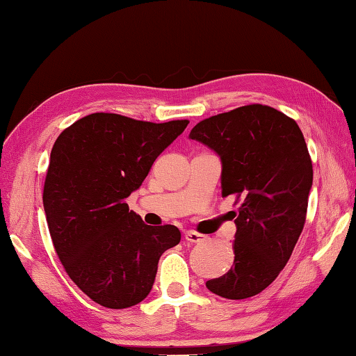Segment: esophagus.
Listing matches in <instances>:
<instances>
[{"mask_svg":"<svg viewBox=\"0 0 356 356\" xmlns=\"http://www.w3.org/2000/svg\"><path fill=\"white\" fill-rule=\"evenodd\" d=\"M184 238L187 243H203V241L207 238L203 234H198V232H193V231H187L184 234Z\"/></svg>","mask_w":356,"mask_h":356,"instance_id":"34e87169","label":"esophagus"}]
</instances>
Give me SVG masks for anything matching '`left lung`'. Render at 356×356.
Masks as SVG:
<instances>
[{
    "label": "left lung",
    "mask_w": 356,
    "mask_h": 356,
    "mask_svg": "<svg viewBox=\"0 0 356 356\" xmlns=\"http://www.w3.org/2000/svg\"><path fill=\"white\" fill-rule=\"evenodd\" d=\"M191 139L221 159V195L240 201L234 265L207 290L226 299L256 296L284 270L304 229L313 165L299 125L252 104L207 118Z\"/></svg>",
    "instance_id": "1"
}]
</instances>
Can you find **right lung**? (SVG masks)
<instances>
[{"mask_svg":"<svg viewBox=\"0 0 356 356\" xmlns=\"http://www.w3.org/2000/svg\"><path fill=\"white\" fill-rule=\"evenodd\" d=\"M187 124L92 113L52 147L43 189L52 243L72 282L99 305L119 310L144 300L159 257L179 243L177 226L145 225L125 198Z\"/></svg>","mask_w":356,"mask_h":356,"instance_id":"add662e5","label":"right lung"}]
</instances>
